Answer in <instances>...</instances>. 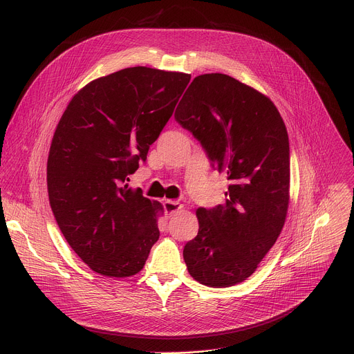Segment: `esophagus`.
<instances>
[{"instance_id": "esophagus-1", "label": "esophagus", "mask_w": 354, "mask_h": 354, "mask_svg": "<svg viewBox=\"0 0 354 354\" xmlns=\"http://www.w3.org/2000/svg\"><path fill=\"white\" fill-rule=\"evenodd\" d=\"M180 209H182V205H179L178 201H175V200H165L164 201V210L168 216H172L174 213H176Z\"/></svg>"}]
</instances>
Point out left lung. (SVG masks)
Returning a JSON list of instances; mask_svg holds the SVG:
<instances>
[{
    "mask_svg": "<svg viewBox=\"0 0 354 354\" xmlns=\"http://www.w3.org/2000/svg\"><path fill=\"white\" fill-rule=\"evenodd\" d=\"M175 120L231 185L225 205L198 207V232L183 248L190 276L210 287L246 280L279 238L288 209L290 145L272 100L225 74L196 77Z\"/></svg>",
    "mask_w": 354,
    "mask_h": 354,
    "instance_id": "8db88e82",
    "label": "left lung"
}]
</instances>
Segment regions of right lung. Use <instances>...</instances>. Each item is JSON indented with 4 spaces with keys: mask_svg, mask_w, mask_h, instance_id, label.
<instances>
[{
    "mask_svg": "<svg viewBox=\"0 0 354 354\" xmlns=\"http://www.w3.org/2000/svg\"><path fill=\"white\" fill-rule=\"evenodd\" d=\"M190 74L130 67L85 85L55 131L50 206L66 241L93 272L138 273L160 238L162 206L126 182L174 113Z\"/></svg>",
    "mask_w": 354,
    "mask_h": 354,
    "instance_id": "add662e5",
    "label": "right lung"
}]
</instances>
